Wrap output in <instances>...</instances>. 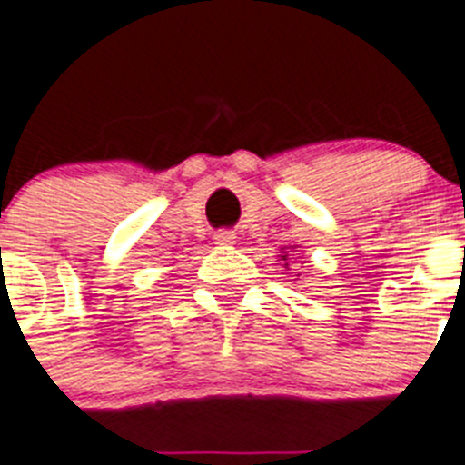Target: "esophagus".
Returning <instances> with one entry per match:
<instances>
[{
  "label": "esophagus",
  "instance_id": "esophagus-1",
  "mask_svg": "<svg viewBox=\"0 0 465 465\" xmlns=\"http://www.w3.org/2000/svg\"><path fill=\"white\" fill-rule=\"evenodd\" d=\"M215 245H232L236 241V233L229 232V229H223V232H215Z\"/></svg>",
  "mask_w": 465,
  "mask_h": 465
}]
</instances>
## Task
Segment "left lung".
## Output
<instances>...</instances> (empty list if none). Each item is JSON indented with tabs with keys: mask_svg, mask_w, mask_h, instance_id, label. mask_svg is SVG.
Here are the masks:
<instances>
[{
	"mask_svg": "<svg viewBox=\"0 0 465 465\" xmlns=\"http://www.w3.org/2000/svg\"><path fill=\"white\" fill-rule=\"evenodd\" d=\"M278 257L282 259L284 269H290V262H292V259H294V245H290V248H282V250H280Z\"/></svg>",
	"mask_w": 465,
	"mask_h": 465,
	"instance_id": "left-lung-1",
	"label": "left lung"
}]
</instances>
